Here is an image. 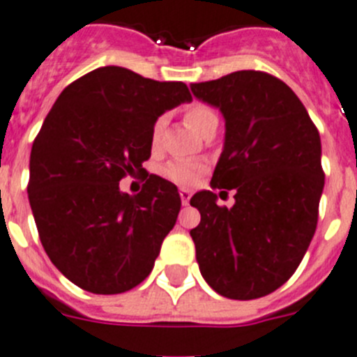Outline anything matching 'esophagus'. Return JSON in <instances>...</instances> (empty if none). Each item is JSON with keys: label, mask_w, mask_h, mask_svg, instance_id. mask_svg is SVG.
Masks as SVG:
<instances>
[{"label": "esophagus", "mask_w": 357, "mask_h": 357, "mask_svg": "<svg viewBox=\"0 0 357 357\" xmlns=\"http://www.w3.org/2000/svg\"><path fill=\"white\" fill-rule=\"evenodd\" d=\"M179 195H181V202L186 206V204H188V201H190L192 192L188 190V188H179Z\"/></svg>", "instance_id": "34e87169"}]
</instances>
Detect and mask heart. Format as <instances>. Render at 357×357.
I'll return each mask as SVG.
<instances>
[{
  "instance_id": "b5f03b06",
  "label": "heart",
  "mask_w": 357,
  "mask_h": 357,
  "mask_svg": "<svg viewBox=\"0 0 357 357\" xmlns=\"http://www.w3.org/2000/svg\"><path fill=\"white\" fill-rule=\"evenodd\" d=\"M217 119V115L210 110V108L202 107V105H194L190 107L188 110L185 112V121L186 124L192 128L194 131L201 133L202 128L206 126L210 121ZM162 128H163V119H158L153 126V144L158 142L160 139V133H162ZM206 171V167L204 163L201 162H186V160H176V162L167 163L165 167L162 169V174L163 178H167L169 181L176 183V185H181V186H190L197 181L199 178L202 176V172Z\"/></svg>"
}]
</instances>
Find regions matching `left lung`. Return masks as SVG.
<instances>
[{
	"mask_svg": "<svg viewBox=\"0 0 357 357\" xmlns=\"http://www.w3.org/2000/svg\"><path fill=\"white\" fill-rule=\"evenodd\" d=\"M190 89L222 114L224 149L211 186L234 190L231 208L218 206L210 190L190 199L201 213L190 231L199 271L224 297H263L297 271L317 229L319 130L290 86L261 70H236Z\"/></svg>",
	"mask_w": 357,
	"mask_h": 357,
	"instance_id": "obj_1",
	"label": "left lung"
}]
</instances>
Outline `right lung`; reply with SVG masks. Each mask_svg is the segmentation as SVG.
I'll return each instance as SVG.
<instances>
[{
  "mask_svg": "<svg viewBox=\"0 0 357 357\" xmlns=\"http://www.w3.org/2000/svg\"><path fill=\"white\" fill-rule=\"evenodd\" d=\"M190 101L185 83L117 66L82 76L54 101L31 146L28 199L46 255L76 287L123 294L151 274L181 208L178 188L151 174L130 195L119 181L146 172L158 117Z\"/></svg>",
  "mask_w": 357,
  "mask_h": 357,
  "instance_id": "1",
  "label": "right lung"
}]
</instances>
